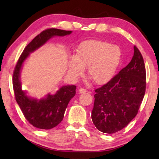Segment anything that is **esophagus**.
<instances>
[{
  "label": "esophagus",
  "mask_w": 159,
  "mask_h": 159,
  "mask_svg": "<svg viewBox=\"0 0 159 159\" xmlns=\"http://www.w3.org/2000/svg\"><path fill=\"white\" fill-rule=\"evenodd\" d=\"M87 91H86V90H85L84 88H80V89L79 90V93L80 94H83V93H85Z\"/></svg>",
  "instance_id": "esophagus-1"
}]
</instances>
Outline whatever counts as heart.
<instances>
[{"instance_id":"b5f03b06","label":"heart","mask_w":159,"mask_h":159,"mask_svg":"<svg viewBox=\"0 0 159 159\" xmlns=\"http://www.w3.org/2000/svg\"><path fill=\"white\" fill-rule=\"evenodd\" d=\"M122 60V52L118 45L107 41L90 39L80 43L76 55L68 57V74L77 79L87 67L88 76L96 84L104 85L116 73Z\"/></svg>"}]
</instances>
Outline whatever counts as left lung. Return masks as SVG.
I'll return each instance as SVG.
<instances>
[{"instance_id": "1", "label": "left lung", "mask_w": 159, "mask_h": 159, "mask_svg": "<svg viewBox=\"0 0 159 159\" xmlns=\"http://www.w3.org/2000/svg\"><path fill=\"white\" fill-rule=\"evenodd\" d=\"M133 58L107 84L96 89L92 111L98 130L112 134L122 130L138 114L146 89L143 57L134 46Z\"/></svg>"}]
</instances>
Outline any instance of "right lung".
Instances as JSON below:
<instances>
[{"label":"right lung","instance_id":"obj_1","mask_svg":"<svg viewBox=\"0 0 159 159\" xmlns=\"http://www.w3.org/2000/svg\"><path fill=\"white\" fill-rule=\"evenodd\" d=\"M72 31L49 29L41 32L26 45L15 66L12 77L15 99L26 119L34 127L49 130L60 124L69 101L76 95V85H63L55 94L48 93L41 99L29 96L21 88V72L31 53L56 36L70 35Z\"/></svg>","mask_w":159,"mask_h":159}]
</instances>
